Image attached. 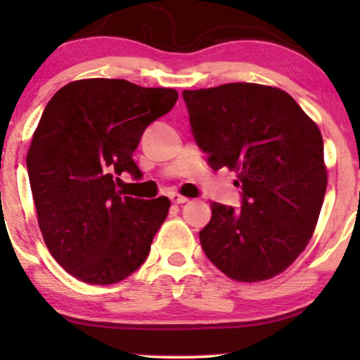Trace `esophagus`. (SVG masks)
<instances>
[{"instance_id":"esophagus-1","label":"esophagus","mask_w":360,"mask_h":360,"mask_svg":"<svg viewBox=\"0 0 360 360\" xmlns=\"http://www.w3.org/2000/svg\"><path fill=\"white\" fill-rule=\"evenodd\" d=\"M169 198H171L172 203H176V205H183V203H188V201H189V198H186V196H183V194H177V193H172Z\"/></svg>"}]
</instances>
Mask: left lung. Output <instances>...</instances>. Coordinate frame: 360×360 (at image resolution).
I'll list each match as a JSON object with an SVG mask.
<instances>
[{"label": "left lung", "mask_w": 360, "mask_h": 360, "mask_svg": "<svg viewBox=\"0 0 360 360\" xmlns=\"http://www.w3.org/2000/svg\"><path fill=\"white\" fill-rule=\"evenodd\" d=\"M193 135L213 171L237 172L242 208L212 205L200 232L206 257L230 279L259 283L307 249L326 191L323 139L286 91L229 82L183 91Z\"/></svg>", "instance_id": "1"}]
</instances>
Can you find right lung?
<instances>
[{"label": "right lung", "mask_w": 360, "mask_h": 360, "mask_svg": "<svg viewBox=\"0 0 360 360\" xmlns=\"http://www.w3.org/2000/svg\"><path fill=\"white\" fill-rule=\"evenodd\" d=\"M176 101V89L93 77L45 106L27 154L37 220L52 257L82 283L115 284L147 259L171 201L123 196L115 183L140 174L143 130Z\"/></svg>", "instance_id": "add662e5"}]
</instances>
